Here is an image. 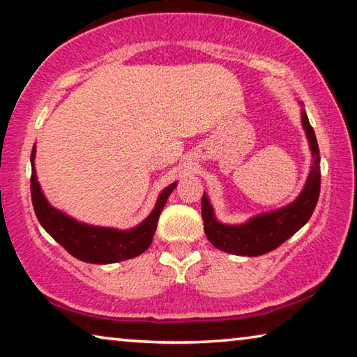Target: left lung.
<instances>
[{"instance_id": "8db88e82", "label": "left lung", "mask_w": 357, "mask_h": 357, "mask_svg": "<svg viewBox=\"0 0 357 357\" xmlns=\"http://www.w3.org/2000/svg\"><path fill=\"white\" fill-rule=\"evenodd\" d=\"M302 126L309 138L313 162L305 187L291 204L273 213L253 217L243 225H223L215 220L208 197L203 193L202 217L204 233L209 243L217 249L243 257L263 255L282 245L309 222L318 203L321 170H319V148L315 130L310 126L305 112H302Z\"/></svg>"}]
</instances>
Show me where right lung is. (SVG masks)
<instances>
[{
    "mask_svg": "<svg viewBox=\"0 0 357 357\" xmlns=\"http://www.w3.org/2000/svg\"><path fill=\"white\" fill-rule=\"evenodd\" d=\"M31 200L40 225L72 257L82 259L84 263L94 264L123 261V259L134 258L146 250L153 243L162 209L176 187V183H173L162 190L153 213L140 225L128 229V231H119L113 228L86 225V223L77 222L72 217L63 214L61 211L52 208L45 200L38 183V176H36L34 148L31 151Z\"/></svg>",
    "mask_w": 357,
    "mask_h": 357,
    "instance_id": "right-lung-1",
    "label": "right lung"
}]
</instances>
